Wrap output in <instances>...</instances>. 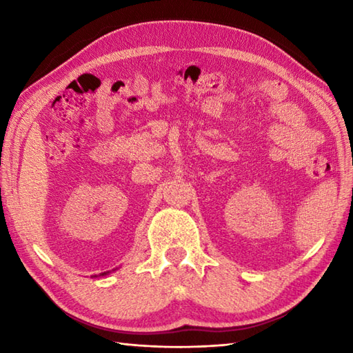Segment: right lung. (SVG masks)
I'll list each match as a JSON object with an SVG mask.
<instances>
[{"label": "right lung", "instance_id": "add662e5", "mask_svg": "<svg viewBox=\"0 0 353 353\" xmlns=\"http://www.w3.org/2000/svg\"><path fill=\"white\" fill-rule=\"evenodd\" d=\"M108 273H109V272H106V273H101L100 276H104V274H108ZM95 277H97V276H95Z\"/></svg>", "mask_w": 353, "mask_h": 353}]
</instances>
